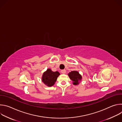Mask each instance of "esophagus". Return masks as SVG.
I'll return each mask as SVG.
<instances>
[{
    "mask_svg": "<svg viewBox=\"0 0 122 122\" xmlns=\"http://www.w3.org/2000/svg\"><path fill=\"white\" fill-rule=\"evenodd\" d=\"M61 72L62 74H65L66 73V71L65 70V69H63V70H62L61 71Z\"/></svg>",
    "mask_w": 122,
    "mask_h": 122,
    "instance_id": "obj_1",
    "label": "esophagus"
}]
</instances>
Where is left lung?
<instances>
[{"instance_id":"obj_1","label":"left lung","mask_w":122,"mask_h":122,"mask_svg":"<svg viewBox=\"0 0 122 122\" xmlns=\"http://www.w3.org/2000/svg\"><path fill=\"white\" fill-rule=\"evenodd\" d=\"M70 79L72 81L73 85H78L81 80H82V76L77 71H74L69 72L68 74Z\"/></svg>"}]
</instances>
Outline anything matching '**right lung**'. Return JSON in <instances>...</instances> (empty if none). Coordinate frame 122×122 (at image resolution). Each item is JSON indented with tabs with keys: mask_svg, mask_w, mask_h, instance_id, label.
Masks as SVG:
<instances>
[{
	"mask_svg": "<svg viewBox=\"0 0 122 122\" xmlns=\"http://www.w3.org/2000/svg\"><path fill=\"white\" fill-rule=\"evenodd\" d=\"M59 75L60 73L58 71L54 72L50 68H48L43 73L41 81L46 86L51 87L55 84Z\"/></svg>",
	"mask_w": 122,
	"mask_h": 122,
	"instance_id": "obj_1",
	"label": "right lung"
}]
</instances>
